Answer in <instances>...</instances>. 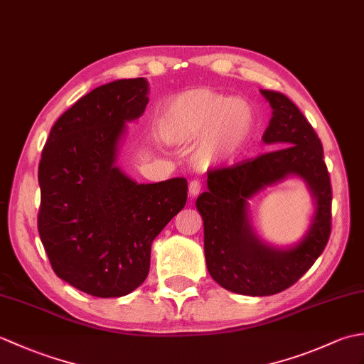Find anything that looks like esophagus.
<instances>
[{
	"mask_svg": "<svg viewBox=\"0 0 364 364\" xmlns=\"http://www.w3.org/2000/svg\"><path fill=\"white\" fill-rule=\"evenodd\" d=\"M200 192H202V183L198 180H192L189 183V196L191 197H197Z\"/></svg>",
	"mask_w": 364,
	"mask_h": 364,
	"instance_id": "esophagus-1",
	"label": "esophagus"
}]
</instances>
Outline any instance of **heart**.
I'll return each mask as SVG.
<instances>
[{"mask_svg": "<svg viewBox=\"0 0 364 364\" xmlns=\"http://www.w3.org/2000/svg\"><path fill=\"white\" fill-rule=\"evenodd\" d=\"M253 128L255 111L249 102L205 87L173 97L158 120L161 141L181 145L197 139L194 161L203 168L233 158Z\"/></svg>", "mask_w": 364, "mask_h": 364, "instance_id": "obj_1", "label": "heart"}]
</instances>
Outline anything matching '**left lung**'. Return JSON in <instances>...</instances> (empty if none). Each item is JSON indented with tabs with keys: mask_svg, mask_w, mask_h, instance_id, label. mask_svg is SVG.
I'll return each mask as SVG.
<instances>
[{
	"mask_svg": "<svg viewBox=\"0 0 364 364\" xmlns=\"http://www.w3.org/2000/svg\"><path fill=\"white\" fill-rule=\"evenodd\" d=\"M272 119L264 144L282 149L208 172V191L197 198L203 218L208 272L222 288L244 296H272L288 289L326 249L331 231V184L321 139L291 100L261 90ZM301 177L316 203L312 225L294 247L277 250L254 235L247 201L286 176Z\"/></svg>",
	"mask_w": 364,
	"mask_h": 364,
	"instance_id": "8db88e82",
	"label": "left lung"
}]
</instances>
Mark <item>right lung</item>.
<instances>
[{"label": "right lung", "mask_w": 364, "mask_h": 364, "mask_svg": "<svg viewBox=\"0 0 364 364\" xmlns=\"http://www.w3.org/2000/svg\"><path fill=\"white\" fill-rule=\"evenodd\" d=\"M145 78L103 84L50 131L38 164L37 227L59 278L95 297L141 286L162 228L188 200L186 178L139 184L115 166L127 122L149 103Z\"/></svg>", "instance_id": "add662e5"}]
</instances>
